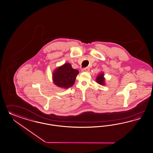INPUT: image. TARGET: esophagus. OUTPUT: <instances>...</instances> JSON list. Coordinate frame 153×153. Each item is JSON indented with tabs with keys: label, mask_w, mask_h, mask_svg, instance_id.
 Masks as SVG:
<instances>
[{
	"label": "esophagus",
	"mask_w": 153,
	"mask_h": 153,
	"mask_svg": "<svg viewBox=\"0 0 153 153\" xmlns=\"http://www.w3.org/2000/svg\"><path fill=\"white\" fill-rule=\"evenodd\" d=\"M89 71L90 68L89 67H86V68L82 69V72H89Z\"/></svg>",
	"instance_id": "obj_1"
}]
</instances>
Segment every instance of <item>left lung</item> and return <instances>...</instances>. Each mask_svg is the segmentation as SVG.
<instances>
[{
  "instance_id": "8db88e82",
  "label": "left lung",
  "mask_w": 153,
  "mask_h": 153,
  "mask_svg": "<svg viewBox=\"0 0 153 153\" xmlns=\"http://www.w3.org/2000/svg\"><path fill=\"white\" fill-rule=\"evenodd\" d=\"M105 79L104 77V74L103 73L100 74H98V76L96 78L97 82L99 84L102 85H104L105 84Z\"/></svg>"
}]
</instances>
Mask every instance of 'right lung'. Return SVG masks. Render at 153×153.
<instances>
[{
	"instance_id": "right-lung-1",
	"label": "right lung",
	"mask_w": 153,
	"mask_h": 153,
	"mask_svg": "<svg viewBox=\"0 0 153 153\" xmlns=\"http://www.w3.org/2000/svg\"><path fill=\"white\" fill-rule=\"evenodd\" d=\"M79 71L69 63H65L56 69L53 74V82L58 87L67 89L74 85Z\"/></svg>"
}]
</instances>
